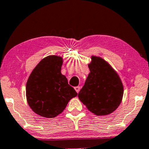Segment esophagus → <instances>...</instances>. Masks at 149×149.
Here are the masks:
<instances>
[{"label": "esophagus", "mask_w": 149, "mask_h": 149, "mask_svg": "<svg viewBox=\"0 0 149 149\" xmlns=\"http://www.w3.org/2000/svg\"><path fill=\"white\" fill-rule=\"evenodd\" d=\"M74 89H75V90H76V91L77 92V93H78V92H79V91H80V87H79V86L75 87Z\"/></svg>", "instance_id": "obj_1"}]
</instances>
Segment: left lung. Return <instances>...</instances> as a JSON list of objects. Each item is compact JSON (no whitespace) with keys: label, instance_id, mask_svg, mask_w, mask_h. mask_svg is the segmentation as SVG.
I'll list each match as a JSON object with an SVG mask.
<instances>
[{"label":"left lung","instance_id":"8db88e82","mask_svg":"<svg viewBox=\"0 0 149 149\" xmlns=\"http://www.w3.org/2000/svg\"><path fill=\"white\" fill-rule=\"evenodd\" d=\"M90 73L78 93V98L97 116L111 113L123 96V85L118 73L101 57H92Z\"/></svg>","mask_w":149,"mask_h":149}]
</instances>
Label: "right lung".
Instances as JSON below:
<instances>
[{
    "mask_svg": "<svg viewBox=\"0 0 149 149\" xmlns=\"http://www.w3.org/2000/svg\"><path fill=\"white\" fill-rule=\"evenodd\" d=\"M62 63L61 57H46L36 66L27 80V102L38 115L55 117L64 110L70 100L78 95L61 74Z\"/></svg>",
    "mask_w": 149,
    "mask_h": 149,
    "instance_id": "obj_1",
    "label": "right lung"
}]
</instances>
